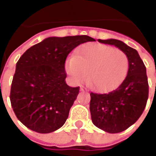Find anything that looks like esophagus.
Here are the masks:
<instances>
[{
    "label": "esophagus",
    "instance_id": "esophagus-1",
    "mask_svg": "<svg viewBox=\"0 0 156 156\" xmlns=\"http://www.w3.org/2000/svg\"><path fill=\"white\" fill-rule=\"evenodd\" d=\"M80 90H81V91H87L88 89H87V88H85L84 86H81V87H80Z\"/></svg>",
    "mask_w": 156,
    "mask_h": 156
}]
</instances>
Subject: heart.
I'll return each instance as SVG.
<instances>
[{
    "instance_id": "obj_1",
    "label": "heart",
    "mask_w": 156,
    "mask_h": 156,
    "mask_svg": "<svg viewBox=\"0 0 156 156\" xmlns=\"http://www.w3.org/2000/svg\"><path fill=\"white\" fill-rule=\"evenodd\" d=\"M129 58L122 50L100 43H88L66 62V72L73 81L87 83L101 92L114 89L123 82L129 70Z\"/></svg>"
}]
</instances>
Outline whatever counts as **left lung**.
Listing matches in <instances>:
<instances>
[{
	"label": "left lung",
	"mask_w": 156,
	"mask_h": 156,
	"mask_svg": "<svg viewBox=\"0 0 156 156\" xmlns=\"http://www.w3.org/2000/svg\"><path fill=\"white\" fill-rule=\"evenodd\" d=\"M101 43L114 45L129 58L127 76L119 87L108 94L91 93L90 113L96 127L115 134L127 129L140 117L146 106L149 83L146 68L138 51L116 39L101 40Z\"/></svg>",
	"instance_id": "left-lung-1"
}]
</instances>
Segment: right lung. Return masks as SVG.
<instances>
[{
  "label": "right lung",
  "instance_id": "1",
  "mask_svg": "<svg viewBox=\"0 0 156 156\" xmlns=\"http://www.w3.org/2000/svg\"><path fill=\"white\" fill-rule=\"evenodd\" d=\"M88 36L51 37L27 49L19 58L10 100L16 116L30 129L48 134L61 128L77 98L79 87L67 85L65 61Z\"/></svg>",
  "mask_w": 156,
  "mask_h": 156
}]
</instances>
